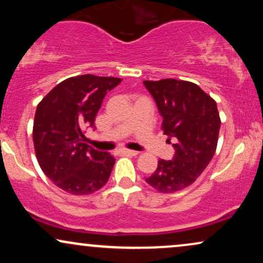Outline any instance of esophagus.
I'll return each instance as SVG.
<instances>
[{"label": "esophagus", "mask_w": 263, "mask_h": 263, "mask_svg": "<svg viewBox=\"0 0 263 263\" xmlns=\"http://www.w3.org/2000/svg\"><path fill=\"white\" fill-rule=\"evenodd\" d=\"M121 153H123V155H128V156H137L140 152H137V151H132V149H122Z\"/></svg>", "instance_id": "1"}]
</instances>
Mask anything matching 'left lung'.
I'll return each instance as SVG.
<instances>
[{
  "instance_id": "obj_1",
  "label": "left lung",
  "mask_w": 263,
  "mask_h": 263,
  "mask_svg": "<svg viewBox=\"0 0 263 263\" xmlns=\"http://www.w3.org/2000/svg\"><path fill=\"white\" fill-rule=\"evenodd\" d=\"M143 84L163 117V132L176 141L173 158L159 159L146 182L161 193H176L194 183L215 155L221 123L218 106L190 81L162 79Z\"/></svg>"
}]
</instances>
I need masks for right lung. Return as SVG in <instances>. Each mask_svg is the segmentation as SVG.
Here are the masks:
<instances>
[{
    "mask_svg": "<svg viewBox=\"0 0 263 263\" xmlns=\"http://www.w3.org/2000/svg\"><path fill=\"white\" fill-rule=\"evenodd\" d=\"M112 77L69 78L43 98L35 110L33 143L44 174L74 195H87L107 183L115 164L110 153L84 143L105 95L121 83Z\"/></svg>",
    "mask_w": 263,
    "mask_h": 263,
    "instance_id": "obj_1",
    "label": "right lung"
}]
</instances>
